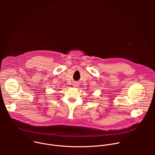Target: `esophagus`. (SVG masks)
<instances>
[{
	"label": "esophagus",
	"mask_w": 155,
	"mask_h": 155,
	"mask_svg": "<svg viewBox=\"0 0 155 155\" xmlns=\"http://www.w3.org/2000/svg\"><path fill=\"white\" fill-rule=\"evenodd\" d=\"M73 86L74 87H79V84L77 83V82H75L74 84H73Z\"/></svg>",
	"instance_id": "obj_1"
}]
</instances>
